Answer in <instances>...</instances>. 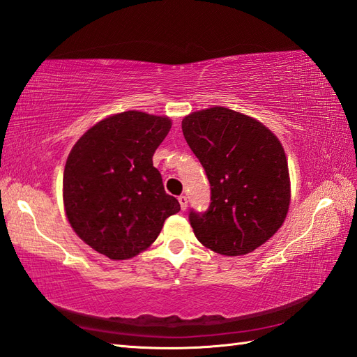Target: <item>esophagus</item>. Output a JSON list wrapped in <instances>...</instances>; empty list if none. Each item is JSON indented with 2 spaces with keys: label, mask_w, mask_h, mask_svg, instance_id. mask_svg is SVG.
Instances as JSON below:
<instances>
[{
  "label": "esophagus",
  "mask_w": 357,
  "mask_h": 357,
  "mask_svg": "<svg viewBox=\"0 0 357 357\" xmlns=\"http://www.w3.org/2000/svg\"><path fill=\"white\" fill-rule=\"evenodd\" d=\"M178 203H180L181 211H186V208H188V197L186 195H180L178 197Z\"/></svg>",
  "instance_id": "1"
}]
</instances>
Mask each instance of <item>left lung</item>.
Returning a JSON list of instances; mask_svg holds the SVG:
<instances>
[{"label":"left lung","instance_id":"left-lung-1","mask_svg":"<svg viewBox=\"0 0 357 357\" xmlns=\"http://www.w3.org/2000/svg\"><path fill=\"white\" fill-rule=\"evenodd\" d=\"M181 130L211 183V206L189 221L204 248L238 257L282 226L290 204L286 153L257 119L225 107L188 114Z\"/></svg>","mask_w":357,"mask_h":357}]
</instances>
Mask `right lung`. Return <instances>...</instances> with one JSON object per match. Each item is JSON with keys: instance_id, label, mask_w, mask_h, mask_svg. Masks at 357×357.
<instances>
[{"instance_id": "right-lung-1", "label": "right lung", "mask_w": 357, "mask_h": 357, "mask_svg": "<svg viewBox=\"0 0 357 357\" xmlns=\"http://www.w3.org/2000/svg\"><path fill=\"white\" fill-rule=\"evenodd\" d=\"M171 125L169 117L132 109L102 119L71 148L62 180L66 215L79 238L109 259L148 249L180 211L153 166Z\"/></svg>"}]
</instances>
